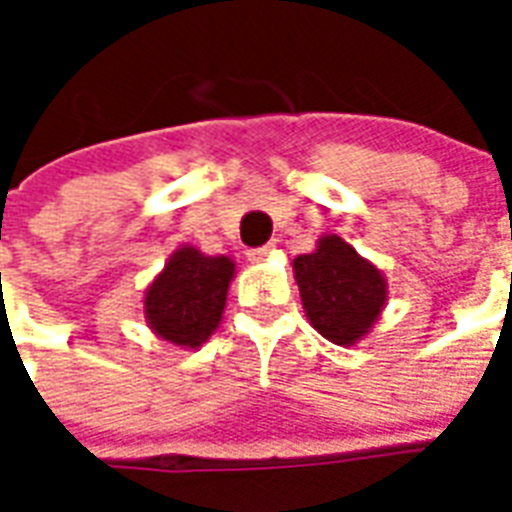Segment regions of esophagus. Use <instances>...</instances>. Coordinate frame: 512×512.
<instances>
[{"mask_svg": "<svg viewBox=\"0 0 512 512\" xmlns=\"http://www.w3.org/2000/svg\"><path fill=\"white\" fill-rule=\"evenodd\" d=\"M271 255H274V246L271 244L257 246V249H249V252H246V257H249L252 263H263V260H268Z\"/></svg>", "mask_w": 512, "mask_h": 512, "instance_id": "obj_1", "label": "esophagus"}]
</instances>
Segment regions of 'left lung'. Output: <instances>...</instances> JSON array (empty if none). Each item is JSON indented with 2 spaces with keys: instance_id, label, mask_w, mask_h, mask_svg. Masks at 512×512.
I'll list each match as a JSON object with an SVG mask.
<instances>
[{
  "instance_id": "left-lung-1",
  "label": "left lung",
  "mask_w": 512,
  "mask_h": 512,
  "mask_svg": "<svg viewBox=\"0 0 512 512\" xmlns=\"http://www.w3.org/2000/svg\"><path fill=\"white\" fill-rule=\"evenodd\" d=\"M301 301L310 323L337 345L359 340L386 301L381 271L356 255L343 238H321L312 255L293 260Z\"/></svg>"
}]
</instances>
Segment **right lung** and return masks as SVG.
<instances>
[{"label": "right lung", "instance_id": "add662e5", "mask_svg": "<svg viewBox=\"0 0 512 512\" xmlns=\"http://www.w3.org/2000/svg\"><path fill=\"white\" fill-rule=\"evenodd\" d=\"M233 271L227 257L178 249L147 290V323L169 343L197 348L219 326Z\"/></svg>", "mask_w": 512, "mask_h": 512}]
</instances>
